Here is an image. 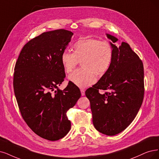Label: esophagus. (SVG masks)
<instances>
[{"instance_id": "34e87169", "label": "esophagus", "mask_w": 159, "mask_h": 159, "mask_svg": "<svg viewBox=\"0 0 159 159\" xmlns=\"http://www.w3.org/2000/svg\"><path fill=\"white\" fill-rule=\"evenodd\" d=\"M80 92H81V95L84 96L85 95V91L84 89H80Z\"/></svg>"}]
</instances>
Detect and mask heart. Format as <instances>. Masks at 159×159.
<instances>
[{"instance_id":"obj_1","label":"heart","mask_w":159,"mask_h":159,"mask_svg":"<svg viewBox=\"0 0 159 159\" xmlns=\"http://www.w3.org/2000/svg\"><path fill=\"white\" fill-rule=\"evenodd\" d=\"M73 50V52H63L61 61L67 73L71 72L81 62L83 68L75 70L68 77L75 86L84 89L96 83V73L103 75L107 72L113 56L112 46L107 41L82 38L75 43Z\"/></svg>"}]
</instances>
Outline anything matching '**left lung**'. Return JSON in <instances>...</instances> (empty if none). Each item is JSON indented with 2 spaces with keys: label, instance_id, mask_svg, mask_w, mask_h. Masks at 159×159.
Masks as SVG:
<instances>
[{
  "label": "left lung",
  "instance_id": "left-lung-1",
  "mask_svg": "<svg viewBox=\"0 0 159 159\" xmlns=\"http://www.w3.org/2000/svg\"><path fill=\"white\" fill-rule=\"evenodd\" d=\"M113 56L107 72L85 94L90 102L93 125L98 131L115 136L131 124L142 106L144 95V72L142 60L128 43L119 46V39L106 34ZM99 89L107 90L103 95Z\"/></svg>",
  "mask_w": 159,
  "mask_h": 159
}]
</instances>
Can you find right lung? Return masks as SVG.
<instances>
[{
  "instance_id": "1",
  "label": "right lung",
  "mask_w": 159,
  "mask_h": 159,
  "mask_svg": "<svg viewBox=\"0 0 159 159\" xmlns=\"http://www.w3.org/2000/svg\"><path fill=\"white\" fill-rule=\"evenodd\" d=\"M73 33L65 29L43 33L23 47L14 68V89L23 119L40 137L56 141L70 129L66 112L81 93L74 84L59 89L66 77L61 56Z\"/></svg>"
}]
</instances>
